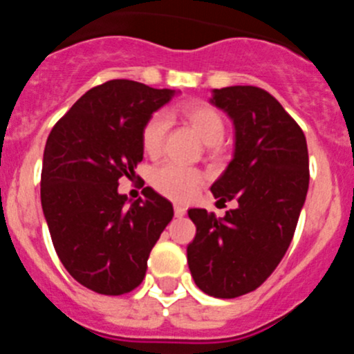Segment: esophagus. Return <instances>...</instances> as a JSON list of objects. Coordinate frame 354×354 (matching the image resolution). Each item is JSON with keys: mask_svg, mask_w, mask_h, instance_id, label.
<instances>
[{"mask_svg": "<svg viewBox=\"0 0 354 354\" xmlns=\"http://www.w3.org/2000/svg\"><path fill=\"white\" fill-rule=\"evenodd\" d=\"M174 212H175V216H177V218H183V216L186 214V207H184V205H180V204H175L174 205Z\"/></svg>", "mask_w": 354, "mask_h": 354, "instance_id": "34e87169", "label": "esophagus"}]
</instances>
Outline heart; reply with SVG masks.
<instances>
[{
  "label": "heart",
  "mask_w": 354,
  "mask_h": 354,
  "mask_svg": "<svg viewBox=\"0 0 354 354\" xmlns=\"http://www.w3.org/2000/svg\"><path fill=\"white\" fill-rule=\"evenodd\" d=\"M184 120L193 127L198 138L207 145H218L223 140L225 124L221 115L207 102H186L175 109ZM167 117L156 113L145 122L142 129V147L149 156H158L161 152L162 142L167 136ZM152 184L162 195L174 200H189L202 184V175L192 168L180 167L175 162H165L156 168L152 174Z\"/></svg>",
  "instance_id": "obj_1"
}]
</instances>
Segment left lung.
Listing matches in <instances>:
<instances>
[{
  "instance_id": "8db88e82",
  "label": "left lung",
  "mask_w": 354,
  "mask_h": 354,
  "mask_svg": "<svg viewBox=\"0 0 354 354\" xmlns=\"http://www.w3.org/2000/svg\"><path fill=\"white\" fill-rule=\"evenodd\" d=\"M211 104L230 117L236 136L211 192L237 205L223 218L187 211L196 227L187 264L200 290L237 298L262 286L289 248L308 192V150L301 127L266 90L214 88Z\"/></svg>"
}]
</instances>
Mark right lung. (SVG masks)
<instances>
[{
    "label": "right lung",
    "mask_w": 354,
    "mask_h": 354,
    "mask_svg": "<svg viewBox=\"0 0 354 354\" xmlns=\"http://www.w3.org/2000/svg\"><path fill=\"white\" fill-rule=\"evenodd\" d=\"M175 90L111 80L88 90L56 122L44 149L40 200L53 245L71 277L93 292L120 296L145 278L147 261L174 218L152 187L118 193L143 159L142 129Z\"/></svg>",
    "instance_id": "right-lung-1"
}]
</instances>
